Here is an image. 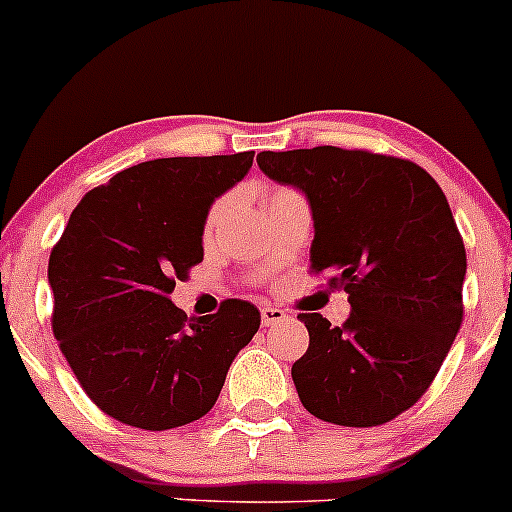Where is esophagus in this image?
Masks as SVG:
<instances>
[{"mask_svg": "<svg viewBox=\"0 0 512 512\" xmlns=\"http://www.w3.org/2000/svg\"><path fill=\"white\" fill-rule=\"evenodd\" d=\"M286 318H288L286 310L271 308V305H263V308H261V320H263V325H266V328L283 323V320H286Z\"/></svg>", "mask_w": 512, "mask_h": 512, "instance_id": "1", "label": "esophagus"}]
</instances>
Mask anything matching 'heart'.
<instances>
[{
  "instance_id": "b5f03b06",
  "label": "heart",
  "mask_w": 512,
  "mask_h": 512,
  "mask_svg": "<svg viewBox=\"0 0 512 512\" xmlns=\"http://www.w3.org/2000/svg\"><path fill=\"white\" fill-rule=\"evenodd\" d=\"M224 209H226V202H224V199H221V202L214 204L212 214H209V226H214V224H217V221L221 219V214H224Z\"/></svg>"
}]
</instances>
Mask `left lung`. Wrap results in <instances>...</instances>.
Returning <instances> with one entry per match:
<instances>
[{
    "label": "left lung",
    "mask_w": 512,
    "mask_h": 512,
    "mask_svg": "<svg viewBox=\"0 0 512 512\" xmlns=\"http://www.w3.org/2000/svg\"><path fill=\"white\" fill-rule=\"evenodd\" d=\"M273 182L300 189L313 214L310 268L335 271L350 318L310 335L293 365L303 407L340 426H379L419 402L463 320L466 249L446 194L409 160L323 145L258 152Z\"/></svg>",
    "instance_id": "obj_1"
}]
</instances>
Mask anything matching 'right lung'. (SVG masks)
I'll return each instance as SVG.
<instances>
[{
	"instance_id": "add662e5",
	"label": "right lung",
	"mask_w": 512,
	"mask_h": 512,
	"mask_svg": "<svg viewBox=\"0 0 512 512\" xmlns=\"http://www.w3.org/2000/svg\"><path fill=\"white\" fill-rule=\"evenodd\" d=\"M254 152L162 157L86 192L49 258L54 335L98 409L165 431L202 419L261 325L249 300L187 318L175 283L204 258L214 199L251 170Z\"/></svg>"
}]
</instances>
